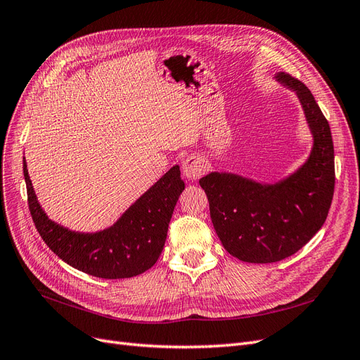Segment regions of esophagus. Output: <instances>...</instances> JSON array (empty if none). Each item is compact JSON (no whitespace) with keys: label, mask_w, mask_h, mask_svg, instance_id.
Returning <instances> with one entry per match:
<instances>
[{"label":"esophagus","mask_w":360,"mask_h":360,"mask_svg":"<svg viewBox=\"0 0 360 360\" xmlns=\"http://www.w3.org/2000/svg\"><path fill=\"white\" fill-rule=\"evenodd\" d=\"M181 169H183V176L188 180H197L205 172L207 163L202 158H200L197 155H192L183 160Z\"/></svg>","instance_id":"1"}]
</instances>
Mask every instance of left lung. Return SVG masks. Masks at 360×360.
<instances>
[{"mask_svg": "<svg viewBox=\"0 0 360 360\" xmlns=\"http://www.w3.org/2000/svg\"><path fill=\"white\" fill-rule=\"evenodd\" d=\"M278 82L297 94L314 138L303 165L276 183L231 172L200 180L210 217L226 252L245 263H276L307 245L328 217L335 189L333 141L328 120L303 82L279 72Z\"/></svg>", "mask_w": 360, "mask_h": 360, "instance_id": "8db88e82", "label": "left lung"}]
</instances>
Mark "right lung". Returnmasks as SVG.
<instances>
[{"label": "right lung", "mask_w": 360, "mask_h": 360, "mask_svg": "<svg viewBox=\"0 0 360 360\" xmlns=\"http://www.w3.org/2000/svg\"><path fill=\"white\" fill-rule=\"evenodd\" d=\"M28 207L32 221L53 254L84 274L123 279L144 274L165 246L168 225L184 181L180 167H172L106 230L78 233L51 221L37 201L24 158Z\"/></svg>", "instance_id": "add662e5"}]
</instances>
